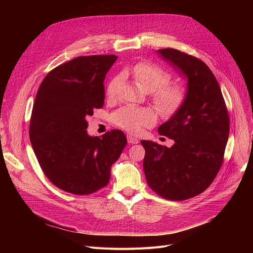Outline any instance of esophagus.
<instances>
[{
    "label": "esophagus",
    "mask_w": 253,
    "mask_h": 253,
    "mask_svg": "<svg viewBox=\"0 0 253 253\" xmlns=\"http://www.w3.org/2000/svg\"><path fill=\"white\" fill-rule=\"evenodd\" d=\"M127 142L128 143H131V144H136V143H138L139 142V140L136 138V137H134V136H132V135H127Z\"/></svg>",
    "instance_id": "obj_1"
}]
</instances>
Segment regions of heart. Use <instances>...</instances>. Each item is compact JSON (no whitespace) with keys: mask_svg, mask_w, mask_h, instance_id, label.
I'll return each instance as SVG.
<instances>
[{"mask_svg":"<svg viewBox=\"0 0 253 253\" xmlns=\"http://www.w3.org/2000/svg\"><path fill=\"white\" fill-rule=\"evenodd\" d=\"M135 81L151 94V100L155 108L164 115H172L177 112L187 99V90L178 83H168L170 74L155 64L141 61L132 68ZM121 78L114 77L106 86V97L116 98ZM112 121L117 126L137 134L144 126L155 124L156 115L149 108L124 106L112 115Z\"/></svg>","mask_w":253,"mask_h":253,"instance_id":"obj_1","label":"heart"}]
</instances>
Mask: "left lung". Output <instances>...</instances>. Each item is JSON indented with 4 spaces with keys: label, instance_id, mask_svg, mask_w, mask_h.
I'll return each mask as SVG.
<instances>
[{
    "label": "left lung",
    "instance_id": "left-lung-1",
    "mask_svg": "<svg viewBox=\"0 0 253 253\" xmlns=\"http://www.w3.org/2000/svg\"><path fill=\"white\" fill-rule=\"evenodd\" d=\"M165 60L188 77L187 99L158 133L171 148L141 140L149 187L166 200L186 201L203 193L224 162L229 136L228 110L216 78L201 59L174 48L159 49Z\"/></svg>",
    "mask_w": 253,
    "mask_h": 253
}]
</instances>
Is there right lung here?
Masks as SVG:
<instances>
[{
	"label": "right lung",
	"instance_id": "1",
	"mask_svg": "<svg viewBox=\"0 0 253 253\" xmlns=\"http://www.w3.org/2000/svg\"><path fill=\"white\" fill-rule=\"evenodd\" d=\"M115 55L81 56L51 70L38 89L29 137L45 176L57 188L88 195L108 185L126 145L120 129L87 135L86 118L104 103L103 80Z\"/></svg>",
	"mask_w": 253,
	"mask_h": 253
}]
</instances>
